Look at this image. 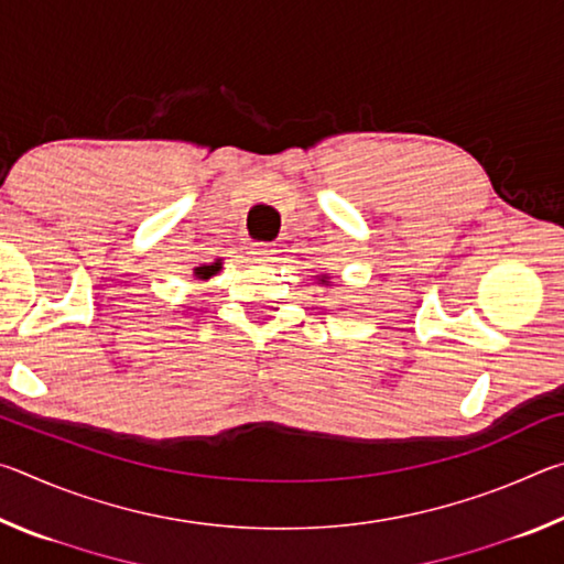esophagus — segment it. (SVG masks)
<instances>
[{"label":"esophagus","instance_id":"1","mask_svg":"<svg viewBox=\"0 0 564 564\" xmlns=\"http://www.w3.org/2000/svg\"><path fill=\"white\" fill-rule=\"evenodd\" d=\"M251 256H253V261H273L275 248H273V243H253Z\"/></svg>","mask_w":564,"mask_h":564}]
</instances>
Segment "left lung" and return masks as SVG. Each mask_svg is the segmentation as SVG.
<instances>
[{
	"mask_svg": "<svg viewBox=\"0 0 564 564\" xmlns=\"http://www.w3.org/2000/svg\"><path fill=\"white\" fill-rule=\"evenodd\" d=\"M321 281H323V283H330V281H328V275H323V279H321Z\"/></svg>",
	"mask_w": 564,
	"mask_h": 564,
	"instance_id": "1",
	"label": "left lung"
}]
</instances>
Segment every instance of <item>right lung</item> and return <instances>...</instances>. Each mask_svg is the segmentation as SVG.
<instances>
[{
  "instance_id": "obj_1",
  "label": "right lung",
  "mask_w": 564,
  "mask_h": 564,
  "mask_svg": "<svg viewBox=\"0 0 564 564\" xmlns=\"http://www.w3.org/2000/svg\"><path fill=\"white\" fill-rule=\"evenodd\" d=\"M221 271V261H216V263H208V265H198V269H194V275L198 281H206V279H212L214 273H218Z\"/></svg>"
}]
</instances>
